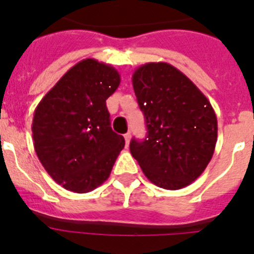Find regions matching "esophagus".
I'll list each match as a JSON object with an SVG mask.
<instances>
[{
	"instance_id": "34e87169",
	"label": "esophagus",
	"mask_w": 254,
	"mask_h": 254,
	"mask_svg": "<svg viewBox=\"0 0 254 254\" xmlns=\"http://www.w3.org/2000/svg\"><path fill=\"white\" fill-rule=\"evenodd\" d=\"M125 140H126V146H128L129 140H131V133H129V132H127V133L125 134Z\"/></svg>"
}]
</instances>
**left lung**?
<instances>
[{"label": "left lung", "instance_id": "left-lung-1", "mask_svg": "<svg viewBox=\"0 0 254 254\" xmlns=\"http://www.w3.org/2000/svg\"><path fill=\"white\" fill-rule=\"evenodd\" d=\"M132 85L147 127L145 140L129 143L132 156L155 186L172 190L187 187L214 155V108L185 73L167 62L140 66Z\"/></svg>", "mask_w": 254, "mask_h": 254}]
</instances>
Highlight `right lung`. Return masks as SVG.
Returning <instances> with one entry per match:
<instances>
[{
  "mask_svg": "<svg viewBox=\"0 0 254 254\" xmlns=\"http://www.w3.org/2000/svg\"><path fill=\"white\" fill-rule=\"evenodd\" d=\"M111 64L86 58L44 95L33 117V142L44 169L67 190L86 193L109 178L125 138L113 132L105 100L120 86Z\"/></svg>",
  "mask_w": 254,
  "mask_h": 254,
  "instance_id": "1",
  "label": "right lung"
}]
</instances>
